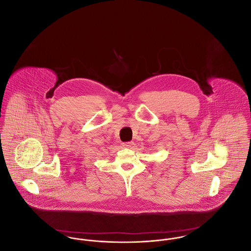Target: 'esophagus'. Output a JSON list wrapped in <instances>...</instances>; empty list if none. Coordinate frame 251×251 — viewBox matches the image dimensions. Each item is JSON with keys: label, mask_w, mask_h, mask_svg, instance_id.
Masks as SVG:
<instances>
[{"label": "esophagus", "mask_w": 251, "mask_h": 251, "mask_svg": "<svg viewBox=\"0 0 251 251\" xmlns=\"http://www.w3.org/2000/svg\"><path fill=\"white\" fill-rule=\"evenodd\" d=\"M134 143L133 142H126V143L122 144V147L125 149H131L133 147Z\"/></svg>", "instance_id": "1"}]
</instances>
